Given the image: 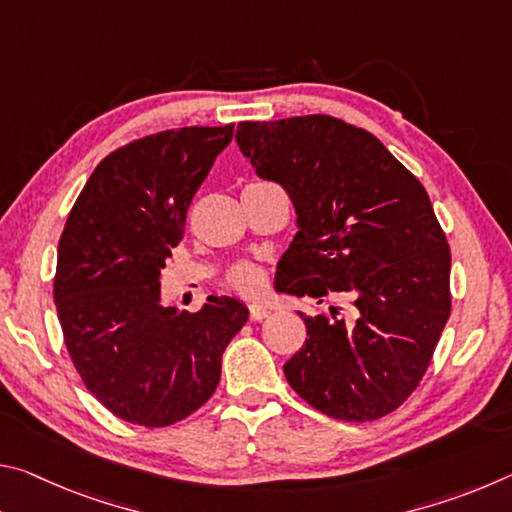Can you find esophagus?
Wrapping results in <instances>:
<instances>
[{
	"mask_svg": "<svg viewBox=\"0 0 512 512\" xmlns=\"http://www.w3.org/2000/svg\"><path fill=\"white\" fill-rule=\"evenodd\" d=\"M248 309H250V320H264L271 316V309H266L264 305H257V302L255 305H250Z\"/></svg>",
	"mask_w": 512,
	"mask_h": 512,
	"instance_id": "esophagus-1",
	"label": "esophagus"
}]
</instances>
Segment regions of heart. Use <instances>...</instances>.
Instances as JSON below:
<instances>
[{
	"mask_svg": "<svg viewBox=\"0 0 512 512\" xmlns=\"http://www.w3.org/2000/svg\"><path fill=\"white\" fill-rule=\"evenodd\" d=\"M228 284L246 296H257L264 291V273L253 264H239L228 273Z\"/></svg>",
	"mask_w": 512,
	"mask_h": 512,
	"instance_id": "b5f03b06",
	"label": "heart"
}]
</instances>
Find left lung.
Listing matches in <instances>:
<instances>
[{"instance_id":"left-lung-1","label":"left lung","mask_w":512,"mask_h":512,"mask_svg":"<svg viewBox=\"0 0 512 512\" xmlns=\"http://www.w3.org/2000/svg\"><path fill=\"white\" fill-rule=\"evenodd\" d=\"M235 140L296 210L284 291L350 300L348 316L300 314L307 341L284 377L329 418H384L420 384L452 309V255L427 192L375 135L336 117L241 121Z\"/></svg>"}]
</instances>
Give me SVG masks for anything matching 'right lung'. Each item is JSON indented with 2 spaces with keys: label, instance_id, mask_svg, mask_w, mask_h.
<instances>
[{
  "label": "right lung",
  "instance_id": "add662e5",
  "mask_svg": "<svg viewBox=\"0 0 512 512\" xmlns=\"http://www.w3.org/2000/svg\"><path fill=\"white\" fill-rule=\"evenodd\" d=\"M235 126H192L121 146L67 216L54 300L88 391L117 418L167 427L210 400L221 357L248 320L237 298L187 314L162 305L160 271L185 235L198 187Z\"/></svg>",
  "mask_w": 512,
  "mask_h": 512
}]
</instances>
